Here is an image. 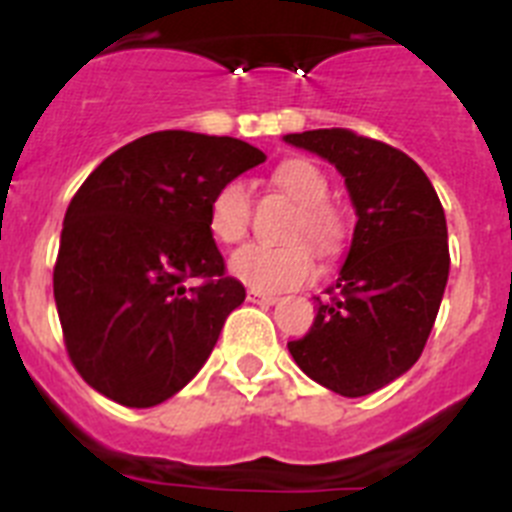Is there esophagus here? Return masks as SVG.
<instances>
[{"label": "esophagus", "instance_id": "34e87169", "mask_svg": "<svg viewBox=\"0 0 512 512\" xmlns=\"http://www.w3.org/2000/svg\"><path fill=\"white\" fill-rule=\"evenodd\" d=\"M248 302H253V305H274V302L279 300V297L274 295H266V292H259V289H248V295H246Z\"/></svg>", "mask_w": 512, "mask_h": 512}]
</instances>
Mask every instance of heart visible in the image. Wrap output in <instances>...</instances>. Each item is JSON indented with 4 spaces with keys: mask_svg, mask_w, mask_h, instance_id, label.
<instances>
[{
    "mask_svg": "<svg viewBox=\"0 0 512 512\" xmlns=\"http://www.w3.org/2000/svg\"><path fill=\"white\" fill-rule=\"evenodd\" d=\"M274 184L300 205L295 223L289 228V238L295 243H251L235 251L230 259L233 277L259 292L295 289L315 277V256L302 241H310L323 256L336 253L343 243V220L328 205V179L318 166L305 158L284 161L274 171ZM207 225L217 241L228 246L246 238L251 225V192L243 179H230L217 189L207 212Z\"/></svg>",
    "mask_w": 512,
    "mask_h": 512,
    "instance_id": "heart-1",
    "label": "heart"
}]
</instances>
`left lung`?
I'll use <instances>...</instances> for the list:
<instances>
[{
    "label": "left lung",
    "mask_w": 512,
    "mask_h": 512,
    "mask_svg": "<svg viewBox=\"0 0 512 512\" xmlns=\"http://www.w3.org/2000/svg\"><path fill=\"white\" fill-rule=\"evenodd\" d=\"M346 179L354 241L318 315L287 348L302 372L343 397H364L423 354L449 279L446 215L413 158L346 128L284 135Z\"/></svg>",
    "instance_id": "left-lung-1"
}]
</instances>
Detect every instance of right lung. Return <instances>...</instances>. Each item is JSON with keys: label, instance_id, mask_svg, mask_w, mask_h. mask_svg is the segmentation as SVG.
<instances>
[{"label": "right lung", "instance_id": "obj_1", "mask_svg": "<svg viewBox=\"0 0 512 512\" xmlns=\"http://www.w3.org/2000/svg\"><path fill=\"white\" fill-rule=\"evenodd\" d=\"M264 161L238 138L161 130L87 176L63 217L53 297L89 387L125 408H153L200 372L246 300L207 225L210 202Z\"/></svg>", "mask_w": 512, "mask_h": 512}]
</instances>
